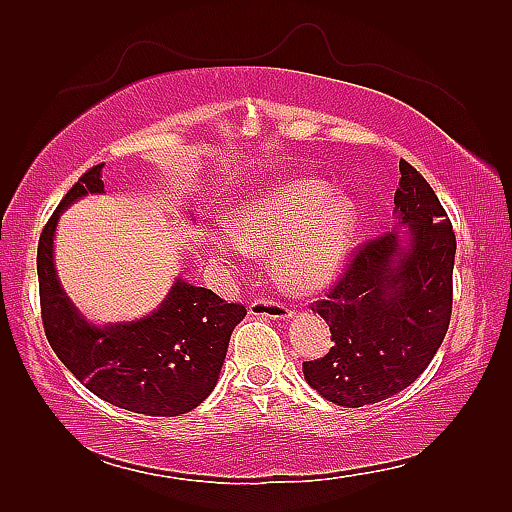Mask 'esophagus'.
I'll return each mask as SVG.
<instances>
[{"mask_svg": "<svg viewBox=\"0 0 512 512\" xmlns=\"http://www.w3.org/2000/svg\"><path fill=\"white\" fill-rule=\"evenodd\" d=\"M250 314L256 318H269V320H290L292 318V312L284 303L271 301V299H256L250 305Z\"/></svg>", "mask_w": 512, "mask_h": 512, "instance_id": "1", "label": "esophagus"}]
</instances>
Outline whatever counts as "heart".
Returning <instances> with one entry per match:
<instances>
[{"mask_svg": "<svg viewBox=\"0 0 512 512\" xmlns=\"http://www.w3.org/2000/svg\"><path fill=\"white\" fill-rule=\"evenodd\" d=\"M359 211L346 194L316 177L292 175L267 185L232 209L228 235L213 232L220 258L273 252V275L294 294L327 288L352 250Z\"/></svg>", "mask_w": 512, "mask_h": 512, "instance_id": "1", "label": "heart"}]
</instances>
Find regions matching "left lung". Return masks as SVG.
<instances>
[{
    "label": "left lung",
    "instance_id": "1",
    "mask_svg": "<svg viewBox=\"0 0 512 512\" xmlns=\"http://www.w3.org/2000/svg\"><path fill=\"white\" fill-rule=\"evenodd\" d=\"M399 175L395 218L406 232L361 245L327 299L312 305L327 320L333 346L322 359L305 361L303 374L337 406L378 404L408 389L451 322L453 224L414 166L401 160Z\"/></svg>",
    "mask_w": 512,
    "mask_h": 512
}]
</instances>
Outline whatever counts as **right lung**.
Segmentation results:
<instances>
[{
    "label": "right lung",
    "instance_id": "add662e5",
    "mask_svg": "<svg viewBox=\"0 0 512 512\" xmlns=\"http://www.w3.org/2000/svg\"><path fill=\"white\" fill-rule=\"evenodd\" d=\"M102 166L89 168L61 200L38 241V284L46 339L74 378L117 408L179 416L209 397L220 378L230 333L245 307L177 277L156 312L141 320L89 322L59 284L53 241L74 200L102 194Z\"/></svg>",
    "mask_w": 512,
    "mask_h": 512
}]
</instances>
